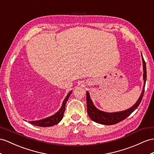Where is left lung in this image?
I'll list each match as a JSON object with an SVG mask.
<instances>
[{"label":"left lung","mask_w":154,"mask_h":154,"mask_svg":"<svg viewBox=\"0 0 154 154\" xmlns=\"http://www.w3.org/2000/svg\"><path fill=\"white\" fill-rule=\"evenodd\" d=\"M142 60L143 63V79H144V86L143 89V92L141 93L139 100L133 105L131 108H129L125 111L116 112H106L101 111L97 109L92 103V100L90 99L89 92H86V104H87V112L89 117L95 122L98 124L103 125H113L118 123L122 120L125 119L131 114L135 111V110L139 107V104L142 101L144 92V87L146 81V62L144 60L143 55L141 54Z\"/></svg>","instance_id":"1"}]
</instances>
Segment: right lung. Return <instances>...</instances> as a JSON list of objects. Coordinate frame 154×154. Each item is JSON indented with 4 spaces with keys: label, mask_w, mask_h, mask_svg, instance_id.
<instances>
[{
    "label": "right lung",
    "mask_w": 154,
    "mask_h": 154,
    "mask_svg": "<svg viewBox=\"0 0 154 154\" xmlns=\"http://www.w3.org/2000/svg\"><path fill=\"white\" fill-rule=\"evenodd\" d=\"M72 91L71 90V91L68 94V95L66 96L64 100L63 101L61 108L57 112L55 113L54 115L51 116L49 117L43 118L42 120H36V121H30L29 123L34 125L39 126V127H50V126H53L54 125L58 124L62 119L63 116H64L66 103L67 101H68L69 96L71 95V94H72Z\"/></svg>",
    "instance_id": "1"
}]
</instances>
